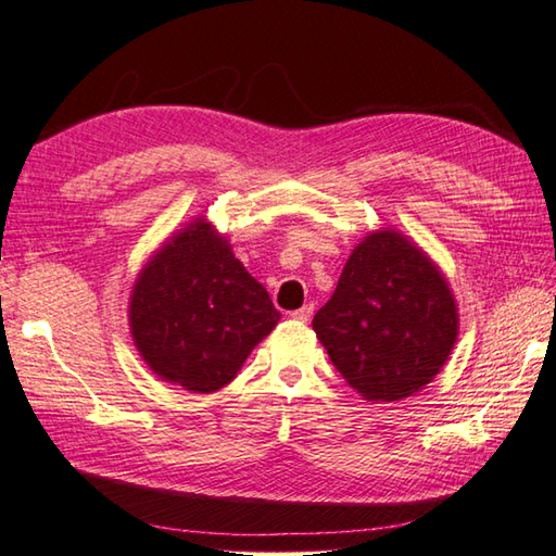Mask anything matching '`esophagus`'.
Returning a JSON list of instances; mask_svg holds the SVG:
<instances>
[{
    "label": "esophagus",
    "instance_id": "obj_1",
    "mask_svg": "<svg viewBox=\"0 0 556 556\" xmlns=\"http://www.w3.org/2000/svg\"><path fill=\"white\" fill-rule=\"evenodd\" d=\"M291 317H293V320H299V323H308L311 317H313V303H305L303 308L293 311V313H291Z\"/></svg>",
    "mask_w": 556,
    "mask_h": 556
}]
</instances>
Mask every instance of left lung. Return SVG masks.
<instances>
[{"label": "left lung", "mask_w": 556, "mask_h": 556, "mask_svg": "<svg viewBox=\"0 0 556 556\" xmlns=\"http://www.w3.org/2000/svg\"><path fill=\"white\" fill-rule=\"evenodd\" d=\"M313 329L363 399L399 401L442 370L458 317L440 269L387 229L365 236L351 253Z\"/></svg>", "instance_id": "left-lung-1"}]
</instances>
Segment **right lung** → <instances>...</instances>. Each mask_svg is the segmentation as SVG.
Here are the masks:
<instances>
[{
	"instance_id": "obj_1",
	"label": "right lung",
	"mask_w": 556,
	"mask_h": 556,
	"mask_svg": "<svg viewBox=\"0 0 556 556\" xmlns=\"http://www.w3.org/2000/svg\"><path fill=\"white\" fill-rule=\"evenodd\" d=\"M128 313L143 361L198 394L229 384L279 320L265 287L205 219L160 248L140 271Z\"/></svg>"
}]
</instances>
